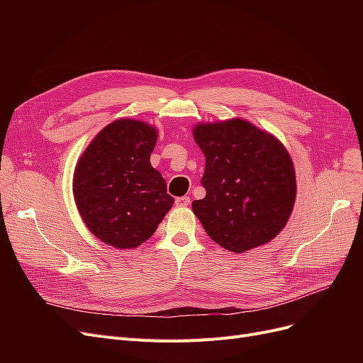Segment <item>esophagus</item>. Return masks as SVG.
<instances>
[{"label":"esophagus","instance_id":"obj_1","mask_svg":"<svg viewBox=\"0 0 363 363\" xmlns=\"http://www.w3.org/2000/svg\"><path fill=\"white\" fill-rule=\"evenodd\" d=\"M191 204V196H179L177 200H175V206L177 207H188Z\"/></svg>","mask_w":363,"mask_h":363}]
</instances>
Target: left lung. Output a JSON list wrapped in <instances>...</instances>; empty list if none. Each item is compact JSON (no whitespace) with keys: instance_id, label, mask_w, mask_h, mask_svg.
Wrapping results in <instances>:
<instances>
[{"instance_id":"left-lung-1","label":"left lung","mask_w":363,"mask_h":363,"mask_svg":"<svg viewBox=\"0 0 363 363\" xmlns=\"http://www.w3.org/2000/svg\"><path fill=\"white\" fill-rule=\"evenodd\" d=\"M192 133L206 156V196L192 203L206 233L232 252L269 242L286 225L295 203V169L286 148L239 118L199 124Z\"/></svg>"}]
</instances>
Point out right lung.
Wrapping results in <instances>:
<instances>
[{"label":"right lung","mask_w":363,"mask_h":363,"mask_svg":"<svg viewBox=\"0 0 363 363\" xmlns=\"http://www.w3.org/2000/svg\"><path fill=\"white\" fill-rule=\"evenodd\" d=\"M157 130L136 119L106 125L80 157L74 199L86 227L115 248H136L172 207L167 182L151 167Z\"/></svg>","instance_id":"obj_1"}]
</instances>
